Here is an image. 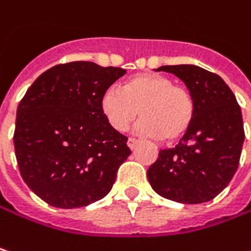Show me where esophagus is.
<instances>
[{
  "label": "esophagus",
  "mask_w": 251,
  "mask_h": 251,
  "mask_svg": "<svg viewBox=\"0 0 251 251\" xmlns=\"http://www.w3.org/2000/svg\"><path fill=\"white\" fill-rule=\"evenodd\" d=\"M137 144H138V140H135V138H128V140H127V146H128L131 150H134L135 147H137Z\"/></svg>",
  "instance_id": "34e87169"
}]
</instances>
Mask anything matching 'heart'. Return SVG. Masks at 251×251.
<instances>
[{"instance_id": "b5f03b06", "label": "heart", "mask_w": 251, "mask_h": 251, "mask_svg": "<svg viewBox=\"0 0 251 251\" xmlns=\"http://www.w3.org/2000/svg\"><path fill=\"white\" fill-rule=\"evenodd\" d=\"M101 111L116 131H126L141 116L138 133L177 141L184 137L194 118V100L187 88L160 74H138L124 90L111 85L101 96Z\"/></svg>"}]
</instances>
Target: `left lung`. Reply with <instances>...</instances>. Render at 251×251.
I'll return each instance as SVG.
<instances>
[{
    "instance_id": "obj_1",
    "label": "left lung",
    "mask_w": 251,
    "mask_h": 251,
    "mask_svg": "<svg viewBox=\"0 0 251 251\" xmlns=\"http://www.w3.org/2000/svg\"><path fill=\"white\" fill-rule=\"evenodd\" d=\"M183 81L194 100V118L174 149L161 150L147 171L152 190L183 204L213 200L239 167L244 143L240 105L214 73L193 64L163 65Z\"/></svg>"
}]
</instances>
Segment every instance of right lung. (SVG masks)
<instances>
[{
    "label": "right lung",
    "mask_w": 251,
    "mask_h": 251,
    "mask_svg": "<svg viewBox=\"0 0 251 251\" xmlns=\"http://www.w3.org/2000/svg\"><path fill=\"white\" fill-rule=\"evenodd\" d=\"M124 68L58 64L32 82L17 108L15 157L27 186L50 206L85 207L105 197L131 150L101 111Z\"/></svg>",
    "instance_id": "obj_1"
}]
</instances>
